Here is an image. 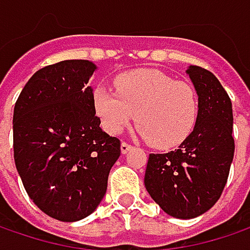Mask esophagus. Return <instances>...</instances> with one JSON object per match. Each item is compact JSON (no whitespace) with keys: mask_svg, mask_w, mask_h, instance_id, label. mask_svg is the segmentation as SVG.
I'll return each mask as SVG.
<instances>
[{"mask_svg":"<svg viewBox=\"0 0 250 250\" xmlns=\"http://www.w3.org/2000/svg\"><path fill=\"white\" fill-rule=\"evenodd\" d=\"M133 147L128 144V143H125V141H123L122 143V146H120V150H122V154H125V153H128L130 150H131Z\"/></svg>","mask_w":250,"mask_h":250,"instance_id":"esophagus-1","label":"esophagus"}]
</instances>
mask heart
<instances>
[{
	"label": "heart",
	"instance_id": "1",
	"mask_svg": "<svg viewBox=\"0 0 250 250\" xmlns=\"http://www.w3.org/2000/svg\"><path fill=\"white\" fill-rule=\"evenodd\" d=\"M116 92L99 86L93 106L109 134L120 133L134 117L143 139L157 148L181 144L194 130L198 119L195 89L154 69H137L116 78Z\"/></svg>",
	"mask_w": 250,
	"mask_h": 250
}]
</instances>
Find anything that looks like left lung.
Masks as SVG:
<instances>
[{"mask_svg": "<svg viewBox=\"0 0 250 250\" xmlns=\"http://www.w3.org/2000/svg\"><path fill=\"white\" fill-rule=\"evenodd\" d=\"M187 75L198 95V119L191 134L174 151L150 154L144 185L169 216L192 219L219 199L233 160L230 99L215 75L189 66Z\"/></svg>", "mask_w": 250, "mask_h": 250, "instance_id": "left-lung-1", "label": "left lung"}]
</instances>
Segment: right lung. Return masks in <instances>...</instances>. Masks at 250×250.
<instances>
[{
	"instance_id": "right-lung-1",
	"label": "right lung",
	"mask_w": 250,
	"mask_h": 250,
	"mask_svg": "<svg viewBox=\"0 0 250 250\" xmlns=\"http://www.w3.org/2000/svg\"><path fill=\"white\" fill-rule=\"evenodd\" d=\"M97 66L72 59L39 69L14 107V160L38 208L62 222L95 211L107 189L120 140L100 128L87 86Z\"/></svg>"
}]
</instances>
